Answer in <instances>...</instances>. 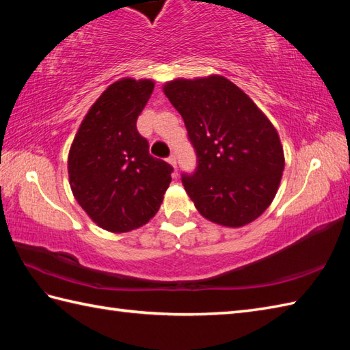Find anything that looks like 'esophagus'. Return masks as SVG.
<instances>
[{
  "label": "esophagus",
  "mask_w": 350,
  "mask_h": 350,
  "mask_svg": "<svg viewBox=\"0 0 350 350\" xmlns=\"http://www.w3.org/2000/svg\"><path fill=\"white\" fill-rule=\"evenodd\" d=\"M167 161H168L174 168H177V161H176V156H174V154H170Z\"/></svg>",
  "instance_id": "34e87169"
}]
</instances>
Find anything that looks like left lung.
<instances>
[{"mask_svg":"<svg viewBox=\"0 0 350 350\" xmlns=\"http://www.w3.org/2000/svg\"><path fill=\"white\" fill-rule=\"evenodd\" d=\"M163 93L182 116L197 168L182 183L206 219L242 227L277 194L284 153L272 123L224 77L174 79Z\"/></svg>","mask_w":350,"mask_h":350,"instance_id":"8db88e82","label":"left lung"}]
</instances>
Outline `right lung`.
<instances>
[{"label": "right lung", "mask_w": 350, "mask_h": 350, "mask_svg": "<svg viewBox=\"0 0 350 350\" xmlns=\"http://www.w3.org/2000/svg\"><path fill=\"white\" fill-rule=\"evenodd\" d=\"M152 79L123 78L88 109L73 139L68 170L79 206L113 233L144 226L159 211L173 167L153 158L137 118L153 92Z\"/></svg>", "instance_id": "right-lung-1"}]
</instances>
